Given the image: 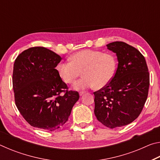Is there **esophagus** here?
<instances>
[{
  "instance_id": "obj_1",
  "label": "esophagus",
  "mask_w": 160,
  "mask_h": 160,
  "mask_svg": "<svg viewBox=\"0 0 160 160\" xmlns=\"http://www.w3.org/2000/svg\"><path fill=\"white\" fill-rule=\"evenodd\" d=\"M84 94H85V92H80V96L83 95Z\"/></svg>"
}]
</instances>
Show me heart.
Instances as JSON below:
<instances>
[{"mask_svg":"<svg viewBox=\"0 0 160 160\" xmlns=\"http://www.w3.org/2000/svg\"><path fill=\"white\" fill-rule=\"evenodd\" d=\"M70 62H61L58 65L59 76L68 84H72L82 72L83 78L74 85L75 90H84L94 86L102 89L113 80L117 68L114 56L100 51L84 49L70 57Z\"/></svg>","mask_w":160,"mask_h":160,"instance_id":"b5f03b06","label":"heart"}]
</instances>
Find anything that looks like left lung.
<instances>
[{
    "label": "left lung",
    "instance_id": "left-lung-1",
    "mask_svg": "<svg viewBox=\"0 0 160 160\" xmlns=\"http://www.w3.org/2000/svg\"><path fill=\"white\" fill-rule=\"evenodd\" d=\"M117 56L118 67L109 85L94 92V114L110 128L132 123L141 113L147 100L150 75L145 57L123 42L107 45Z\"/></svg>",
    "mask_w": 160,
    "mask_h": 160
}]
</instances>
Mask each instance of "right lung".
<instances>
[{"label":"right lung","mask_w":160,"mask_h":160,"mask_svg":"<svg viewBox=\"0 0 160 160\" xmlns=\"http://www.w3.org/2000/svg\"><path fill=\"white\" fill-rule=\"evenodd\" d=\"M61 57L44 47L24 51L15 59L12 86L15 104L24 118L32 126L53 131L68 119L79 94L66 91V84L56 67Z\"/></svg>","instance_id":"obj_1"}]
</instances>
